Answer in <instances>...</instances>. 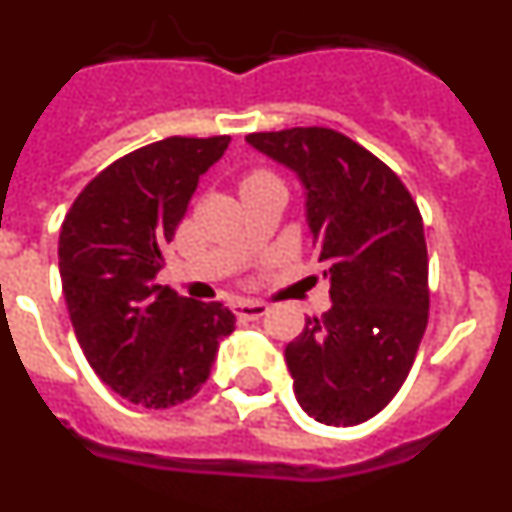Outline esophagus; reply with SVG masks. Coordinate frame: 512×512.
Wrapping results in <instances>:
<instances>
[{
    "label": "esophagus",
    "instance_id": "obj_1",
    "mask_svg": "<svg viewBox=\"0 0 512 512\" xmlns=\"http://www.w3.org/2000/svg\"><path fill=\"white\" fill-rule=\"evenodd\" d=\"M233 312H235V315H238V318L256 320V318H261V315H266V312H269V307H266L264 302L235 300V302H233Z\"/></svg>",
    "mask_w": 512,
    "mask_h": 512
}]
</instances>
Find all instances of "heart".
Returning <instances> with one entry per match:
<instances>
[{
  "label": "heart",
  "mask_w": 512,
  "mask_h": 512,
  "mask_svg": "<svg viewBox=\"0 0 512 512\" xmlns=\"http://www.w3.org/2000/svg\"><path fill=\"white\" fill-rule=\"evenodd\" d=\"M269 179H274V176H271V174H264V171H259V174H251V176H246V179H243V187H246V184H259V182H269Z\"/></svg>",
  "instance_id": "b5f03b06"
}]
</instances>
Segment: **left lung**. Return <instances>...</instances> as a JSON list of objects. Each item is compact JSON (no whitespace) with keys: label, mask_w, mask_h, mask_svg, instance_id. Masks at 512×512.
<instances>
[{"label":"left lung","mask_w":512,"mask_h":512,"mask_svg":"<svg viewBox=\"0 0 512 512\" xmlns=\"http://www.w3.org/2000/svg\"><path fill=\"white\" fill-rule=\"evenodd\" d=\"M246 143L297 176L333 305L284 346L300 408L359 425L397 395L428 325L423 220L390 166L328 128L251 133Z\"/></svg>","instance_id":"obj_1"}]
</instances>
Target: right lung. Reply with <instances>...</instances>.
Wrapping results in <instances>:
<instances>
[{
	"mask_svg": "<svg viewBox=\"0 0 512 512\" xmlns=\"http://www.w3.org/2000/svg\"><path fill=\"white\" fill-rule=\"evenodd\" d=\"M228 135L166 138L117 158L76 197L58 235V269L76 341L97 377L140 408L200 390L235 315L156 284L164 246Z\"/></svg>",
	"mask_w": 512,
	"mask_h": 512,
	"instance_id": "obj_1",
	"label": "right lung"
}]
</instances>
